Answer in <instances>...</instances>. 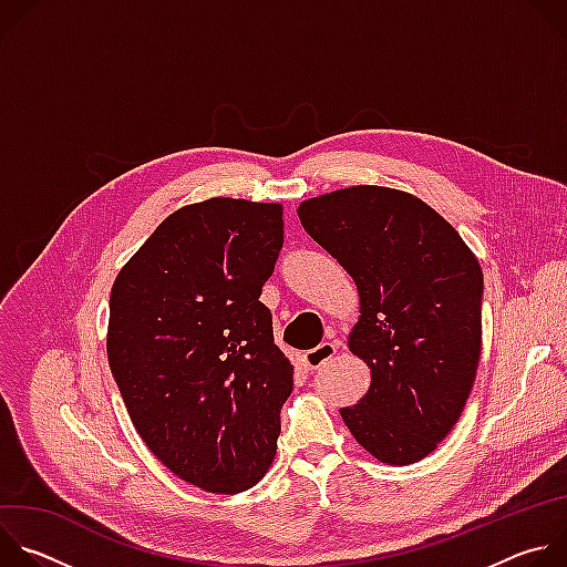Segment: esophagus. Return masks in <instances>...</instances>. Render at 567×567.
<instances>
[{
  "instance_id": "34e87169",
  "label": "esophagus",
  "mask_w": 567,
  "mask_h": 567,
  "mask_svg": "<svg viewBox=\"0 0 567 567\" xmlns=\"http://www.w3.org/2000/svg\"><path fill=\"white\" fill-rule=\"evenodd\" d=\"M334 354H337V346H334V343H320L318 348L305 352L302 361H305V365H307L309 370H316V368H320L322 363H328Z\"/></svg>"
}]
</instances>
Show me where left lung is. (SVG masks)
Segmentation results:
<instances>
[{
    "instance_id": "8db88e82",
    "label": "left lung",
    "mask_w": 567,
    "mask_h": 567,
    "mask_svg": "<svg viewBox=\"0 0 567 567\" xmlns=\"http://www.w3.org/2000/svg\"><path fill=\"white\" fill-rule=\"evenodd\" d=\"M298 217L359 291L348 348L370 368V388L341 417L379 462H420L453 431L475 381L480 262L437 210L403 190L341 188L305 199Z\"/></svg>"
}]
</instances>
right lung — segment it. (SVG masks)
I'll return each instance as SVG.
<instances>
[{
    "label": "right lung",
    "instance_id": "1",
    "mask_svg": "<svg viewBox=\"0 0 567 567\" xmlns=\"http://www.w3.org/2000/svg\"><path fill=\"white\" fill-rule=\"evenodd\" d=\"M282 204L213 197L156 226L118 271L107 359L130 420L177 477L247 492L269 471L293 365L260 302Z\"/></svg>",
    "mask_w": 567,
    "mask_h": 567
}]
</instances>
